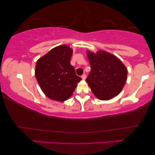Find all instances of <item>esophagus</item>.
Segmentation results:
<instances>
[{
  "label": "esophagus",
  "mask_w": 155,
  "mask_h": 155,
  "mask_svg": "<svg viewBox=\"0 0 155 155\" xmlns=\"http://www.w3.org/2000/svg\"><path fill=\"white\" fill-rule=\"evenodd\" d=\"M86 78H87V75H86L85 74H83V75H82V80H84L86 79Z\"/></svg>",
  "instance_id": "34e87169"
}]
</instances>
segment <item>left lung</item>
I'll return each instance as SVG.
<instances>
[{"mask_svg":"<svg viewBox=\"0 0 155 155\" xmlns=\"http://www.w3.org/2000/svg\"><path fill=\"white\" fill-rule=\"evenodd\" d=\"M87 57L91 65V72L86 82L99 100H108L123 89L127 80V68L122 62L113 54L98 51H88Z\"/></svg>","mask_w":155,"mask_h":155,"instance_id":"obj_1","label":"left lung"}]
</instances>
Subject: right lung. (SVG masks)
Returning a JSON list of instances; mask_svg holds the SVG:
<instances>
[{
  "instance_id": "add662e5",
  "label": "right lung",
  "mask_w": 155,
  "mask_h": 155,
  "mask_svg": "<svg viewBox=\"0 0 155 155\" xmlns=\"http://www.w3.org/2000/svg\"><path fill=\"white\" fill-rule=\"evenodd\" d=\"M72 54L73 50L68 45H60L37 61L35 78L43 93L51 100H68L82 80L71 64Z\"/></svg>"
}]
</instances>
